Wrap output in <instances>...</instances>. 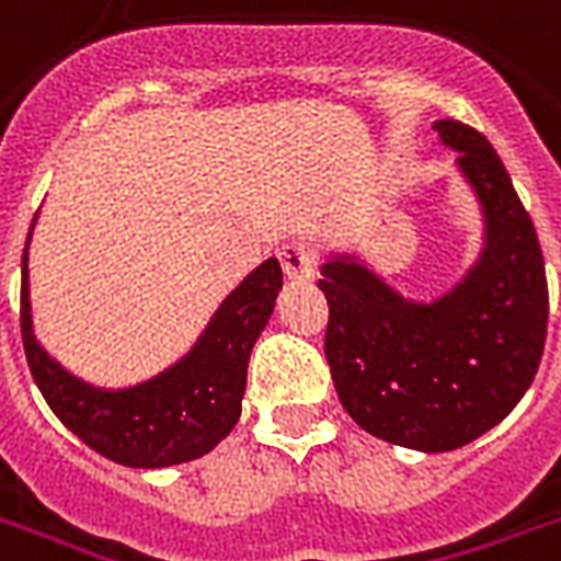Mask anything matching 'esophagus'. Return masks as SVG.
<instances>
[{"mask_svg":"<svg viewBox=\"0 0 561 561\" xmlns=\"http://www.w3.org/2000/svg\"><path fill=\"white\" fill-rule=\"evenodd\" d=\"M279 259L290 279H311L314 276V250L306 241L282 243Z\"/></svg>","mask_w":561,"mask_h":561,"instance_id":"34e87169","label":"esophagus"}]
</instances>
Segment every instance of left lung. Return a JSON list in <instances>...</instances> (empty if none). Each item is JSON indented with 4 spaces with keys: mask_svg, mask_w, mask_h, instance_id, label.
Instances as JSON below:
<instances>
[{
    "mask_svg": "<svg viewBox=\"0 0 561 561\" xmlns=\"http://www.w3.org/2000/svg\"><path fill=\"white\" fill-rule=\"evenodd\" d=\"M482 217V247L450 288L405 297L356 250L320 264L327 362L353 421L388 444L459 450L494 430L536 379L547 279L536 226L477 128L435 119Z\"/></svg>",
    "mask_w": 561,
    "mask_h": 561,
    "instance_id": "left-lung-1",
    "label": "left lung"
}]
</instances>
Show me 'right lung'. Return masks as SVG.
Here are the masks:
<instances>
[{
    "instance_id": "right-lung-1",
    "label": "right lung",
    "mask_w": 561,
    "mask_h": 561,
    "mask_svg": "<svg viewBox=\"0 0 561 561\" xmlns=\"http://www.w3.org/2000/svg\"><path fill=\"white\" fill-rule=\"evenodd\" d=\"M28 241L23 252V344L32 376L55 417L91 450L126 468H170L214 450L241 417L247 365L282 290L279 259H267L226 294L187 353L140 382L81 379L34 332Z\"/></svg>"
}]
</instances>
